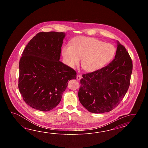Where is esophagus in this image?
<instances>
[{"label":"esophagus","mask_w":148,"mask_h":148,"mask_svg":"<svg viewBox=\"0 0 148 148\" xmlns=\"http://www.w3.org/2000/svg\"><path fill=\"white\" fill-rule=\"evenodd\" d=\"M82 78V75H77V79L78 80H80Z\"/></svg>","instance_id":"esophagus-1"}]
</instances>
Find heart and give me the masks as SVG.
<instances>
[{"instance_id": "b5f03b06", "label": "heart", "mask_w": 148, "mask_h": 148, "mask_svg": "<svg viewBox=\"0 0 148 148\" xmlns=\"http://www.w3.org/2000/svg\"><path fill=\"white\" fill-rule=\"evenodd\" d=\"M116 53L113 44L88 37L74 39L71 45H65L62 50L63 59L71 68L78 65L82 58V68L87 72L100 69L112 60Z\"/></svg>"}]
</instances>
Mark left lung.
I'll return each mask as SVG.
<instances>
[{
	"label": "left lung",
	"mask_w": 148,
	"mask_h": 148,
	"mask_svg": "<svg viewBox=\"0 0 148 148\" xmlns=\"http://www.w3.org/2000/svg\"><path fill=\"white\" fill-rule=\"evenodd\" d=\"M115 58L106 66L82 75L79 99L93 113H104L117 107L130 85L132 59L125 47L117 41Z\"/></svg>",
	"instance_id": "1"
}]
</instances>
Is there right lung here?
Masks as SVG:
<instances>
[{
	"instance_id": "1",
	"label": "right lung",
	"mask_w": 148,
	"mask_h": 148,
	"mask_svg": "<svg viewBox=\"0 0 148 148\" xmlns=\"http://www.w3.org/2000/svg\"><path fill=\"white\" fill-rule=\"evenodd\" d=\"M65 33L40 32L26 46L19 63L18 89L25 103L49 111L59 104L75 70L59 61Z\"/></svg>"
}]
</instances>
